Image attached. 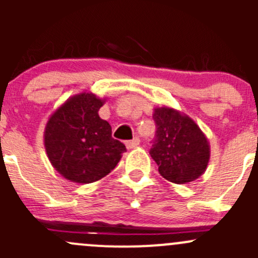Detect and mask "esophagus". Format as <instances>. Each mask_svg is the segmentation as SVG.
Returning <instances> with one entry per match:
<instances>
[{"label":"esophagus","instance_id":"34e87169","mask_svg":"<svg viewBox=\"0 0 258 258\" xmlns=\"http://www.w3.org/2000/svg\"><path fill=\"white\" fill-rule=\"evenodd\" d=\"M139 145H140V139H139V137H135V139L131 140V141H127L126 142V147L128 148V150H132V148H136Z\"/></svg>","mask_w":258,"mask_h":258}]
</instances>
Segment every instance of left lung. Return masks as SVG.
<instances>
[{"label": "left lung", "instance_id": "obj_1", "mask_svg": "<svg viewBox=\"0 0 258 258\" xmlns=\"http://www.w3.org/2000/svg\"><path fill=\"white\" fill-rule=\"evenodd\" d=\"M156 139L150 151L158 172L183 184L202 176L210 162V142L189 116L168 106L153 108Z\"/></svg>", "mask_w": 258, "mask_h": 258}]
</instances>
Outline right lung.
Segmentation results:
<instances>
[{
  "mask_svg": "<svg viewBox=\"0 0 258 258\" xmlns=\"http://www.w3.org/2000/svg\"><path fill=\"white\" fill-rule=\"evenodd\" d=\"M106 98L81 92L52 112L43 132L47 157L54 170L75 183H92L107 176L126 147L112 139L110 123L98 116Z\"/></svg>",
  "mask_w": 258,
  "mask_h": 258,
  "instance_id": "obj_1",
  "label": "right lung"
}]
</instances>
